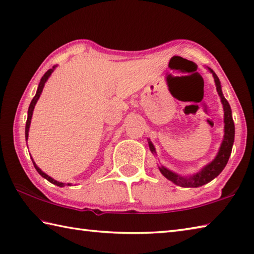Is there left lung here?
I'll return each mask as SVG.
<instances>
[{
    "mask_svg": "<svg viewBox=\"0 0 254 254\" xmlns=\"http://www.w3.org/2000/svg\"><path fill=\"white\" fill-rule=\"evenodd\" d=\"M208 70L214 76L216 89H217V92H218V95L220 96L222 107H224V123H225L224 139H222V142L220 144L219 151L217 153V156L215 157L213 161L209 162L208 164H206L205 167L200 171H198L197 173L190 175V177H182V175H179L178 173L172 172L171 170L163 167V165L159 167L160 172L162 173L164 178H167L169 181L173 182L174 184L182 186V188H199V186L207 184L208 182H210L211 180H214L215 178L218 177V175L221 173V171L225 169L227 162H228L229 157L231 154L232 146H234L235 124H234V120H232L231 108L228 101L226 100L224 94H222L221 85H220V81L218 79V76L216 75L215 72L210 68H208ZM148 143H149L150 151H151L153 154H156L157 153L156 148H154L153 143L150 141V139H148Z\"/></svg>",
    "mask_w": 254,
    "mask_h": 254,
    "instance_id": "8db88e82",
    "label": "left lung"
}]
</instances>
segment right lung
Listing matches in <instances>:
<instances>
[{
  "label": "right lung",
  "instance_id": "right-lung-1",
  "mask_svg": "<svg viewBox=\"0 0 254 254\" xmlns=\"http://www.w3.org/2000/svg\"><path fill=\"white\" fill-rule=\"evenodd\" d=\"M56 66H57V65H54V66H53V69H49V70H48L47 72H46V73L44 74V76L41 77V79H40V82H39V85H38V89H37V92H36V95L34 96V98L32 100V102H30V105H29V107H28L27 122H26V127H25V138H26V142H27V139H28L29 126H30V122H32V117H33V112H34L35 105H36V103H37V101L39 100L41 92H43V89H44V86H45V83H46V82H47V80L49 79V76L51 75V73H53V72L55 71ZM30 158H32V157H30ZM32 160H33V159H32ZM33 163H34V167H35V169L37 170V172L41 175V177L45 178V179L47 180V181H49L50 183H53V184H55V185H57V186H60V188H64V186L65 185V183L58 182V181L54 180L53 178H50L49 175H47V174H46L45 172H43V171H41V170L37 167V165H36V163L34 162V160H33ZM68 185H71V184H70V183H68Z\"/></svg>",
  "mask_w": 254,
  "mask_h": 254
}]
</instances>
